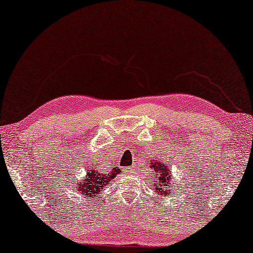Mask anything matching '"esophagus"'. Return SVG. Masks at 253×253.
I'll list each match as a JSON object with an SVG mask.
<instances>
[{"mask_svg": "<svg viewBox=\"0 0 253 253\" xmlns=\"http://www.w3.org/2000/svg\"><path fill=\"white\" fill-rule=\"evenodd\" d=\"M132 171V167H127L124 169V172H126V174H129V172Z\"/></svg>", "mask_w": 253, "mask_h": 253, "instance_id": "34e87169", "label": "esophagus"}]
</instances>
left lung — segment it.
<instances>
[{
    "label": "left lung",
    "mask_w": 253,
    "mask_h": 253,
    "mask_svg": "<svg viewBox=\"0 0 253 253\" xmlns=\"http://www.w3.org/2000/svg\"><path fill=\"white\" fill-rule=\"evenodd\" d=\"M151 168L153 169V175H152V186L155 188V192L160 196H168L171 191V179H170V170L171 167L167 166V162L159 161L152 159Z\"/></svg>",
    "instance_id": "obj_1"
}]
</instances>
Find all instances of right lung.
Returning a JSON list of instances; mask_svg holds the SVG:
<instances>
[{
  "mask_svg": "<svg viewBox=\"0 0 253 253\" xmlns=\"http://www.w3.org/2000/svg\"><path fill=\"white\" fill-rule=\"evenodd\" d=\"M121 170L119 167L114 168L112 171L102 172L99 170V168H89L87 169L86 177H83L82 181H78L77 178L71 183L72 188H75V191L78 192L79 195L87 197V198H93L98 197L100 190L103 186L109 184V182L116 177L117 174H120ZM94 202V200H93Z\"/></svg>",
  "mask_w": 253,
  "mask_h": 253,
  "instance_id": "obj_1",
  "label": "right lung"
}]
</instances>
